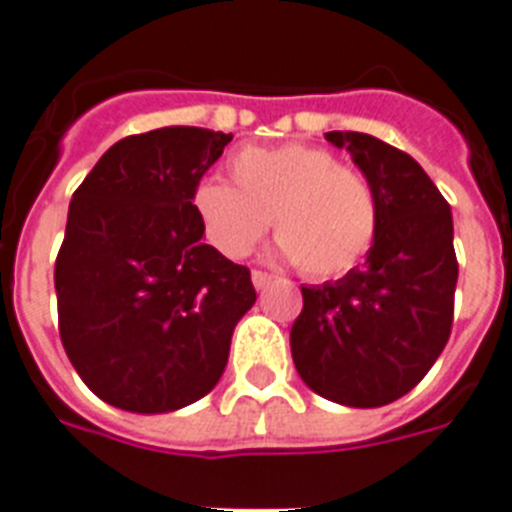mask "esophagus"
I'll return each mask as SVG.
<instances>
[{
	"mask_svg": "<svg viewBox=\"0 0 512 512\" xmlns=\"http://www.w3.org/2000/svg\"><path fill=\"white\" fill-rule=\"evenodd\" d=\"M251 280H253V287H256V290H264V287H269L272 285V274H266V272H259V269H256V272L251 274Z\"/></svg>",
	"mask_w": 512,
	"mask_h": 512,
	"instance_id": "34e87169",
	"label": "esophagus"
}]
</instances>
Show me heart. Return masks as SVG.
Instances as JSON below:
<instances>
[{
    "instance_id": "obj_1",
    "label": "heart",
    "mask_w": 512,
    "mask_h": 512,
    "mask_svg": "<svg viewBox=\"0 0 512 512\" xmlns=\"http://www.w3.org/2000/svg\"><path fill=\"white\" fill-rule=\"evenodd\" d=\"M232 183L204 180L193 209L211 246L246 256L272 219L277 256L311 277L350 272L377 238L379 204L366 175L306 143L243 149L230 159Z\"/></svg>"
}]
</instances>
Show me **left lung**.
<instances>
[{
    "instance_id": "left-lung-1",
    "label": "left lung",
    "mask_w": 512,
    "mask_h": 512,
    "mask_svg": "<svg viewBox=\"0 0 512 512\" xmlns=\"http://www.w3.org/2000/svg\"><path fill=\"white\" fill-rule=\"evenodd\" d=\"M324 138L348 151L377 193V238L342 280L301 287L290 350L316 395L379 408L411 392L447 345L458 282L453 211L405 151L350 130Z\"/></svg>"
}]
</instances>
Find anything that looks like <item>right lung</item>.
<instances>
[{
    "mask_svg": "<svg viewBox=\"0 0 512 512\" xmlns=\"http://www.w3.org/2000/svg\"><path fill=\"white\" fill-rule=\"evenodd\" d=\"M232 135L149 130L104 151L73 193L54 266L59 337L88 390L170 413L214 390L251 272L204 240L193 190Z\"/></svg>",
    "mask_w": 512,
    "mask_h": 512,
    "instance_id": "add662e5",
    "label": "right lung"
}]
</instances>
